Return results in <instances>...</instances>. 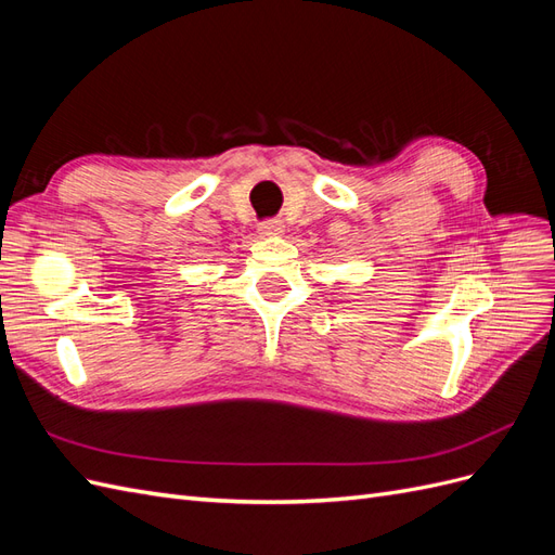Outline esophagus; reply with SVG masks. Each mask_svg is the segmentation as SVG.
Returning <instances> with one entry per match:
<instances>
[{
  "label": "esophagus",
  "mask_w": 555,
  "mask_h": 555,
  "mask_svg": "<svg viewBox=\"0 0 555 555\" xmlns=\"http://www.w3.org/2000/svg\"><path fill=\"white\" fill-rule=\"evenodd\" d=\"M282 229H284V227H282L280 220H266V222L259 224V233H261V236H280Z\"/></svg>",
  "instance_id": "1"
}]
</instances>
